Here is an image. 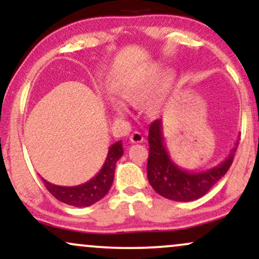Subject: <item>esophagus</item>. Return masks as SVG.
<instances>
[{
  "instance_id": "34e87169",
  "label": "esophagus",
  "mask_w": 259,
  "mask_h": 259,
  "mask_svg": "<svg viewBox=\"0 0 259 259\" xmlns=\"http://www.w3.org/2000/svg\"><path fill=\"white\" fill-rule=\"evenodd\" d=\"M130 141H132L133 144H139V142H142L144 141V135L139 132L133 133L132 136H130Z\"/></svg>"
}]
</instances>
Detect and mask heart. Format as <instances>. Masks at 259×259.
<instances>
[{
    "label": "heart",
    "instance_id": "b5f03b06",
    "mask_svg": "<svg viewBox=\"0 0 259 259\" xmlns=\"http://www.w3.org/2000/svg\"><path fill=\"white\" fill-rule=\"evenodd\" d=\"M165 80V72L159 67H154L150 72L146 73V75L142 76L138 82L126 88L124 90V97L132 103H138L140 101L145 100L147 96H150L151 94L156 92L158 89L162 86L163 82ZM156 103L151 102L150 106H154ZM115 112L119 115L126 114L127 108L125 103L123 102H115L114 105Z\"/></svg>",
    "mask_w": 259,
    "mask_h": 259
}]
</instances>
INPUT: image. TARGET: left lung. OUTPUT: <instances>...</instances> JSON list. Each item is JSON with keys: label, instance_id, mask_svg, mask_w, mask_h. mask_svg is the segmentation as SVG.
<instances>
[{"label": "left lung", "instance_id": "8db88e82", "mask_svg": "<svg viewBox=\"0 0 259 259\" xmlns=\"http://www.w3.org/2000/svg\"><path fill=\"white\" fill-rule=\"evenodd\" d=\"M147 178L154 191L164 198L178 202H189L202 197L227 174L233 163L239 141L221 164L202 171L181 169L170 159L163 144L162 120L151 123L148 129Z\"/></svg>", "mask_w": 259, "mask_h": 259}]
</instances>
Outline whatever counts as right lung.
<instances>
[{"instance_id":"1","label":"right lung","mask_w":259,"mask_h":259,"mask_svg":"<svg viewBox=\"0 0 259 259\" xmlns=\"http://www.w3.org/2000/svg\"><path fill=\"white\" fill-rule=\"evenodd\" d=\"M121 156H123V146H121V141H118L109 147L105 164L96 177L81 185L58 186L49 183L44 178L42 181L46 189L58 201L74 207H89L105 197L107 192L109 191L113 179H114L115 163Z\"/></svg>"}]
</instances>
